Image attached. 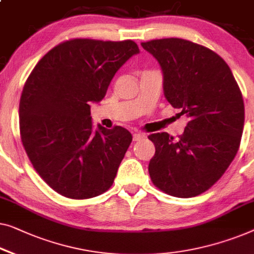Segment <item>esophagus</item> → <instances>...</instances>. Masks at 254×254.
I'll return each instance as SVG.
<instances>
[{
    "label": "esophagus",
    "instance_id": "esophagus-1",
    "mask_svg": "<svg viewBox=\"0 0 254 254\" xmlns=\"http://www.w3.org/2000/svg\"><path fill=\"white\" fill-rule=\"evenodd\" d=\"M145 137V134H143V133H135V134H133V141L134 142H137V141H139V139H142V138H144Z\"/></svg>",
    "mask_w": 254,
    "mask_h": 254
}]
</instances>
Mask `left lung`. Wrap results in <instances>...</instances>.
<instances>
[{
	"mask_svg": "<svg viewBox=\"0 0 254 254\" xmlns=\"http://www.w3.org/2000/svg\"><path fill=\"white\" fill-rule=\"evenodd\" d=\"M164 74V94L189 123L182 135H149L156 148L149 174L174 197L205 192L225 174L238 151L244 127L242 91L225 61L208 48L168 38L142 42Z\"/></svg>",
	"mask_w": 254,
	"mask_h": 254,
	"instance_id": "left-lung-1",
	"label": "left lung"
}]
</instances>
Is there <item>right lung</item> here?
Segmentation results:
<instances>
[{
  "label": "right lung",
  "instance_id": "1",
  "mask_svg": "<svg viewBox=\"0 0 254 254\" xmlns=\"http://www.w3.org/2000/svg\"><path fill=\"white\" fill-rule=\"evenodd\" d=\"M138 47L131 40L71 39L48 51L25 82L20 138L36 173L72 199L111 188L133 136L126 128L93 129L90 102H100L116 72Z\"/></svg>",
  "mask_w": 254,
  "mask_h": 254
}]
</instances>
